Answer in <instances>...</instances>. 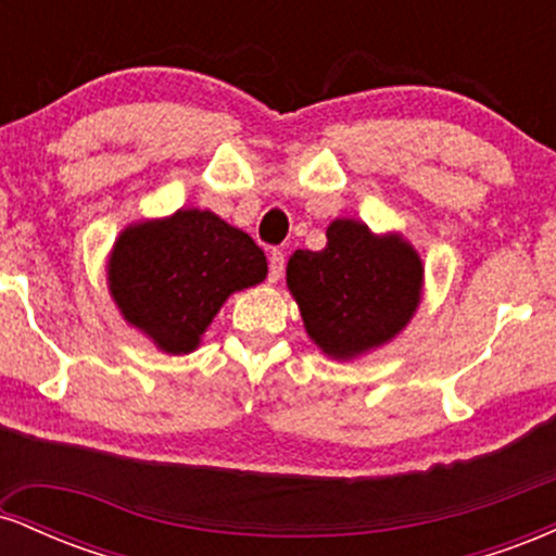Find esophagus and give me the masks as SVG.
I'll return each mask as SVG.
<instances>
[{
	"mask_svg": "<svg viewBox=\"0 0 556 556\" xmlns=\"http://www.w3.org/2000/svg\"><path fill=\"white\" fill-rule=\"evenodd\" d=\"M285 271V253L282 251H271L269 253V279L277 282Z\"/></svg>",
	"mask_w": 556,
	"mask_h": 556,
	"instance_id": "esophagus-1",
	"label": "esophagus"
}]
</instances>
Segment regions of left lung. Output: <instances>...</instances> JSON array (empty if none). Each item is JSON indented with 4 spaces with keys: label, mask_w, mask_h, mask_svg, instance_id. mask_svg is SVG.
Wrapping results in <instances>:
<instances>
[{
    "label": "left lung",
    "mask_w": 556,
    "mask_h": 556,
    "mask_svg": "<svg viewBox=\"0 0 556 556\" xmlns=\"http://www.w3.org/2000/svg\"><path fill=\"white\" fill-rule=\"evenodd\" d=\"M287 287L321 353L353 361L407 327L424 290V261L402 235L334 219L324 251H295L287 261Z\"/></svg>",
    "instance_id": "obj_1"
}]
</instances>
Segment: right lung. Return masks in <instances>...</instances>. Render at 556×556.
<instances>
[{"instance_id": "obj_1", "label": "right lung", "mask_w": 556, "mask_h": 556, "mask_svg": "<svg viewBox=\"0 0 556 556\" xmlns=\"http://www.w3.org/2000/svg\"><path fill=\"white\" fill-rule=\"evenodd\" d=\"M251 235L201 208L125 227L106 264L112 300L130 327L169 355L193 353L232 292L264 282Z\"/></svg>"}]
</instances>
